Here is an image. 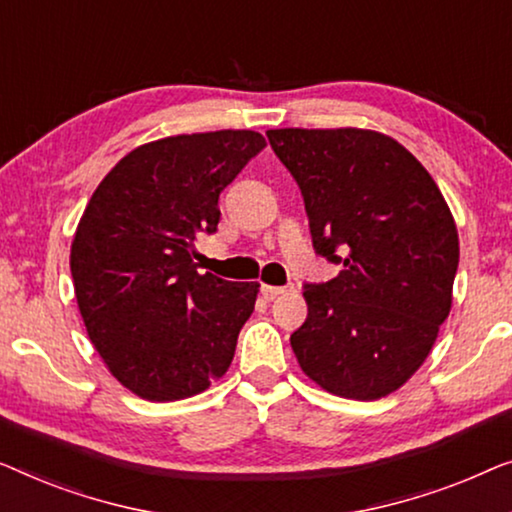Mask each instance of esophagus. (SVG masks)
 I'll list each match as a JSON object with an SVG mask.
<instances>
[{
	"instance_id": "esophagus-1",
	"label": "esophagus",
	"mask_w": 512,
	"mask_h": 512,
	"mask_svg": "<svg viewBox=\"0 0 512 512\" xmlns=\"http://www.w3.org/2000/svg\"><path fill=\"white\" fill-rule=\"evenodd\" d=\"M287 287H278V285H262V294L266 301H273L278 297V294H285Z\"/></svg>"
}]
</instances>
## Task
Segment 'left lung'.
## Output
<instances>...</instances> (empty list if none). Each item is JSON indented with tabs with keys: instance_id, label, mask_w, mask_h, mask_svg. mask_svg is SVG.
Returning <instances> with one entry per match:
<instances>
[{
	"instance_id": "8db88e82",
	"label": "left lung",
	"mask_w": 512,
	"mask_h": 512,
	"mask_svg": "<svg viewBox=\"0 0 512 512\" xmlns=\"http://www.w3.org/2000/svg\"><path fill=\"white\" fill-rule=\"evenodd\" d=\"M294 176L313 248L343 264L306 285L290 336L301 371L343 399L397 392L424 364L452 306L459 236L429 171L392 136L359 127L269 129Z\"/></svg>"
}]
</instances>
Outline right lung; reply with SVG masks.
Returning <instances> with one entry per match:
<instances>
[{
	"mask_svg": "<svg viewBox=\"0 0 512 512\" xmlns=\"http://www.w3.org/2000/svg\"><path fill=\"white\" fill-rule=\"evenodd\" d=\"M266 146L253 129L157 139L97 185L71 241L78 311L106 369L148 401H178L225 376L259 283L199 273L194 241L218 197Z\"/></svg>",
	"mask_w": 512,
	"mask_h": 512,
	"instance_id": "add662e5",
	"label": "right lung"
}]
</instances>
